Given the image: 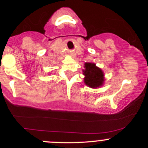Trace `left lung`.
Returning a JSON list of instances; mask_svg holds the SVG:
<instances>
[{
    "label": "left lung",
    "mask_w": 148,
    "mask_h": 148,
    "mask_svg": "<svg viewBox=\"0 0 148 148\" xmlns=\"http://www.w3.org/2000/svg\"><path fill=\"white\" fill-rule=\"evenodd\" d=\"M85 68L86 69L84 70L85 84L92 88H96L102 86L104 78L101 69L96 67L95 64L90 62L85 63Z\"/></svg>",
    "instance_id": "left-lung-1"
}]
</instances>
